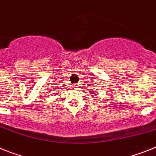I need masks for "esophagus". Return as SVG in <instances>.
Instances as JSON below:
<instances>
[{"label":"esophagus","instance_id":"esophagus-1","mask_svg":"<svg viewBox=\"0 0 156 156\" xmlns=\"http://www.w3.org/2000/svg\"><path fill=\"white\" fill-rule=\"evenodd\" d=\"M75 87H78V86H75Z\"/></svg>","mask_w":156,"mask_h":156}]
</instances>
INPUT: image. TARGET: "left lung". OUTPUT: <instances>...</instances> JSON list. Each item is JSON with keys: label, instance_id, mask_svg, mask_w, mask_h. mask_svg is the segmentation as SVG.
<instances>
[{"label": "left lung", "instance_id": "obj_1", "mask_svg": "<svg viewBox=\"0 0 156 156\" xmlns=\"http://www.w3.org/2000/svg\"><path fill=\"white\" fill-rule=\"evenodd\" d=\"M94 90H95V89H94ZM93 94H95V95H97V93H96V92H93Z\"/></svg>", "mask_w": 156, "mask_h": 156}]
</instances>
